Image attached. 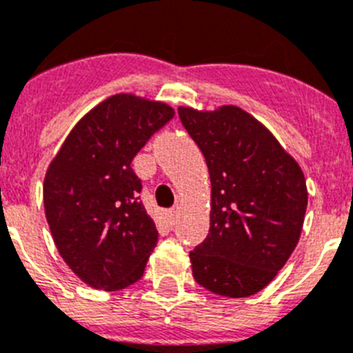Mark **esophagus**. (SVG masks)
<instances>
[{
    "mask_svg": "<svg viewBox=\"0 0 353 353\" xmlns=\"http://www.w3.org/2000/svg\"><path fill=\"white\" fill-rule=\"evenodd\" d=\"M176 216H179V208L174 206V208H171L170 211H168V220H170L171 223H173V221L176 220Z\"/></svg>",
    "mask_w": 353,
    "mask_h": 353,
    "instance_id": "34e87169",
    "label": "esophagus"
}]
</instances>
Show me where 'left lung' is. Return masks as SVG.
Segmentation results:
<instances>
[{
    "label": "left lung",
    "mask_w": 353,
    "mask_h": 353,
    "mask_svg": "<svg viewBox=\"0 0 353 353\" xmlns=\"http://www.w3.org/2000/svg\"><path fill=\"white\" fill-rule=\"evenodd\" d=\"M179 114L211 180L210 234L190 251L194 279L220 296L256 294L300 241L308 201L303 171L241 107H180Z\"/></svg>",
    "instance_id": "left-lung-1"
}]
</instances>
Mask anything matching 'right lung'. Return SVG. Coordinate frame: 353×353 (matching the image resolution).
I'll list each match as a JSON object with an SVG mask.
<instances>
[{
	"mask_svg": "<svg viewBox=\"0 0 353 353\" xmlns=\"http://www.w3.org/2000/svg\"><path fill=\"white\" fill-rule=\"evenodd\" d=\"M173 116L164 102L109 97L76 123L46 170L43 203L57 250L95 290L132 286L156 248L132 161Z\"/></svg>",
	"mask_w": 353,
	"mask_h": 353,
	"instance_id": "obj_1",
	"label": "right lung"
}]
</instances>
